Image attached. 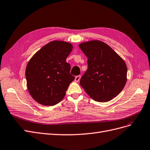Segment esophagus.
Instances as JSON below:
<instances>
[{"instance_id": "esophagus-1", "label": "esophagus", "mask_w": 150, "mask_h": 150, "mask_svg": "<svg viewBox=\"0 0 150 150\" xmlns=\"http://www.w3.org/2000/svg\"><path fill=\"white\" fill-rule=\"evenodd\" d=\"M81 79V76L80 75H78V76H76L75 78V81L76 82H79L80 81Z\"/></svg>"}]
</instances>
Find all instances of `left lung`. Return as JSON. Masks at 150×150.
Wrapping results in <instances>:
<instances>
[{
	"label": "left lung",
	"instance_id": "8db88e82",
	"mask_svg": "<svg viewBox=\"0 0 150 150\" xmlns=\"http://www.w3.org/2000/svg\"><path fill=\"white\" fill-rule=\"evenodd\" d=\"M79 47L88 58V69L80 84L95 101L107 102L117 96L127 80L125 61L107 43L100 40L81 43Z\"/></svg>",
	"mask_w": 150,
	"mask_h": 150
}]
</instances>
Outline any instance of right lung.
I'll list each match as a JSON object with an SVG mask.
<instances>
[{"mask_svg":"<svg viewBox=\"0 0 150 150\" xmlns=\"http://www.w3.org/2000/svg\"><path fill=\"white\" fill-rule=\"evenodd\" d=\"M73 49L71 43L52 41L42 47L28 61L25 69L28 92L37 102L45 106L59 103L75 77L66 62Z\"/></svg>","mask_w":150,"mask_h":150,"instance_id":"obj_1","label":"right lung"}]
</instances>
